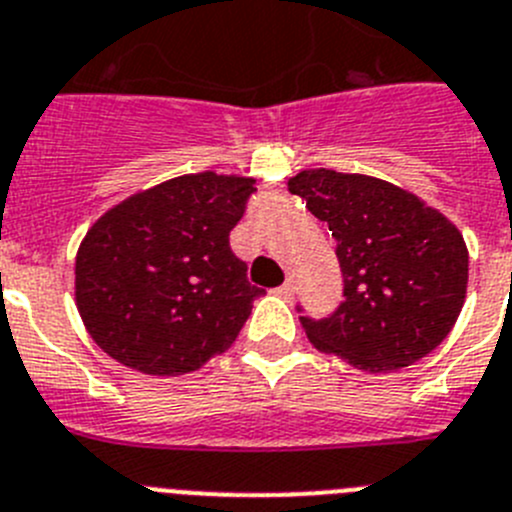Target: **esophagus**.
Returning <instances> with one entry per match:
<instances>
[{
  "mask_svg": "<svg viewBox=\"0 0 512 512\" xmlns=\"http://www.w3.org/2000/svg\"><path fill=\"white\" fill-rule=\"evenodd\" d=\"M275 293H278L280 298H290V296H293V285H290V283L278 285V288H275Z\"/></svg>",
  "mask_w": 512,
  "mask_h": 512,
  "instance_id": "1",
  "label": "esophagus"
}]
</instances>
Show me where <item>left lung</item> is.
Listing matches in <instances>:
<instances>
[{"label":"left lung","mask_w":512,"mask_h":512,"mask_svg":"<svg viewBox=\"0 0 512 512\" xmlns=\"http://www.w3.org/2000/svg\"><path fill=\"white\" fill-rule=\"evenodd\" d=\"M288 191L329 224L344 275V301L334 313L301 316L313 347L365 372L400 370L439 347L467 293L459 229L380 178L301 170Z\"/></svg>","instance_id":"8db88e82"}]
</instances>
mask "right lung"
Segmentation results:
<instances>
[{
	"mask_svg": "<svg viewBox=\"0 0 512 512\" xmlns=\"http://www.w3.org/2000/svg\"><path fill=\"white\" fill-rule=\"evenodd\" d=\"M252 193V178L206 170L135 193L86 232L76 306L109 357L176 377L232 347L262 296L229 247Z\"/></svg>",
	"mask_w": 512,
	"mask_h": 512,
	"instance_id": "right-lung-1",
	"label": "right lung"
}]
</instances>
